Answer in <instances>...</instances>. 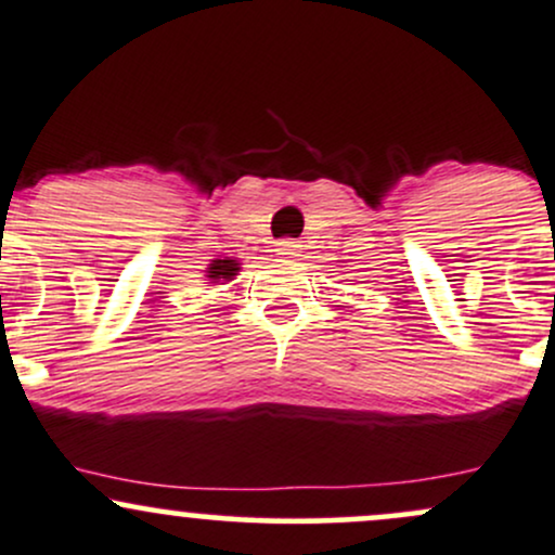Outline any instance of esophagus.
<instances>
[{
    "mask_svg": "<svg viewBox=\"0 0 555 555\" xmlns=\"http://www.w3.org/2000/svg\"><path fill=\"white\" fill-rule=\"evenodd\" d=\"M299 242L297 240H279L276 242V256H282V258H297V253H299Z\"/></svg>",
    "mask_w": 555,
    "mask_h": 555,
    "instance_id": "34e87169",
    "label": "esophagus"
}]
</instances>
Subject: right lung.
Masks as SVG:
<instances>
[{
	"label": "right lung",
	"mask_w": 555,
	"mask_h": 555,
	"mask_svg": "<svg viewBox=\"0 0 555 555\" xmlns=\"http://www.w3.org/2000/svg\"><path fill=\"white\" fill-rule=\"evenodd\" d=\"M237 271H240L237 260H214V263L208 266V279H211V282H221V279L229 282Z\"/></svg>",
	"instance_id": "add662e5"
}]
</instances>
